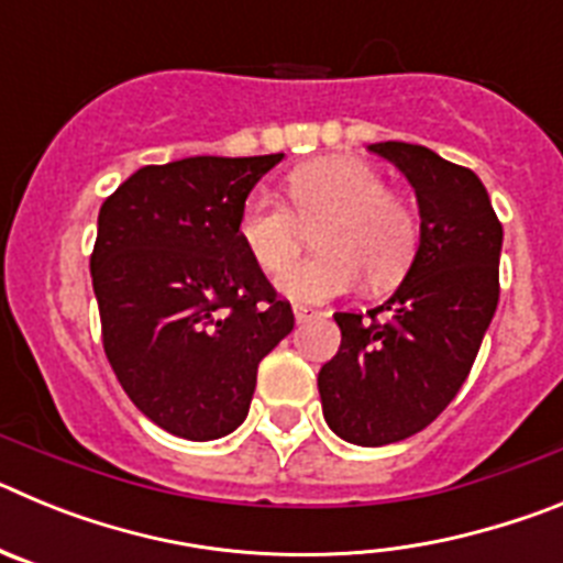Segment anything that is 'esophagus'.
<instances>
[{"mask_svg":"<svg viewBox=\"0 0 563 563\" xmlns=\"http://www.w3.org/2000/svg\"><path fill=\"white\" fill-rule=\"evenodd\" d=\"M292 316H296V324H305L307 318H312V310H307V307L296 305V307H292Z\"/></svg>","mask_w":563,"mask_h":563,"instance_id":"esophagus-1","label":"esophagus"}]
</instances>
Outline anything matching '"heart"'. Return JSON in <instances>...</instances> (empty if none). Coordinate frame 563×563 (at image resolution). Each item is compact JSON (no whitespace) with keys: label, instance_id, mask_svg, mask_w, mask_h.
I'll list each match as a JSON object with an SVG mask.
<instances>
[{"label":"heart","instance_id":"heart-1","mask_svg":"<svg viewBox=\"0 0 563 563\" xmlns=\"http://www.w3.org/2000/svg\"><path fill=\"white\" fill-rule=\"evenodd\" d=\"M285 188L290 209L267 194H251L236 220L239 242L265 273L289 264L303 244V228L319 225L313 238L319 253L278 273V292L318 305L352 290L361 273L372 287H386L409 271L417 247L415 213L386 191L377 168L330 157L296 168Z\"/></svg>","mask_w":563,"mask_h":563}]
</instances>
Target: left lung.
I'll return each instance as SVG.
<instances>
[{
	"instance_id": "left-lung-1",
	"label": "left lung",
	"mask_w": 563,
	"mask_h": 563,
	"mask_svg": "<svg viewBox=\"0 0 563 563\" xmlns=\"http://www.w3.org/2000/svg\"><path fill=\"white\" fill-rule=\"evenodd\" d=\"M369 152L415 188L420 245L389 301L335 312L341 350L318 372V391L327 426L375 449L426 429L462 389L499 305L501 222L471 168L415 143Z\"/></svg>"
}]
</instances>
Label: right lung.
<instances>
[{"instance_id": "right-lung-1", "label": "right lung", "mask_w": 563, "mask_h": 563, "mask_svg": "<svg viewBox=\"0 0 563 563\" xmlns=\"http://www.w3.org/2000/svg\"><path fill=\"white\" fill-rule=\"evenodd\" d=\"M285 154L143 166L98 213L89 258L103 350L163 431L206 442L245 422L262 357L292 310L236 236L242 202Z\"/></svg>"}]
</instances>
